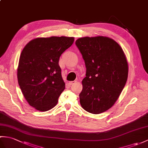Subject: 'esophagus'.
I'll return each mask as SVG.
<instances>
[{
    "label": "esophagus",
    "instance_id": "esophagus-1",
    "mask_svg": "<svg viewBox=\"0 0 148 148\" xmlns=\"http://www.w3.org/2000/svg\"><path fill=\"white\" fill-rule=\"evenodd\" d=\"M76 82H77V81H70V82H69V84H71V85H73V84H76Z\"/></svg>",
    "mask_w": 148,
    "mask_h": 148
}]
</instances>
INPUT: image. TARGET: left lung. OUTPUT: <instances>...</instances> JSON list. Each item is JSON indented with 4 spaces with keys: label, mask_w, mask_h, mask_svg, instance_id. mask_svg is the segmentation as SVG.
Masks as SVG:
<instances>
[{
    "label": "left lung",
    "mask_w": 148,
    "mask_h": 148,
    "mask_svg": "<svg viewBox=\"0 0 148 148\" xmlns=\"http://www.w3.org/2000/svg\"><path fill=\"white\" fill-rule=\"evenodd\" d=\"M76 45L86 68L79 94L81 106L92 114L105 112L114 104L126 84V56L121 46L108 37H81Z\"/></svg>",
    "instance_id": "left-lung-1"
}]
</instances>
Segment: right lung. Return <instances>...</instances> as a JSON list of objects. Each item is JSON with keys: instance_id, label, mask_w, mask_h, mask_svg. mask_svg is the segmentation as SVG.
I'll return each instance as SVG.
<instances>
[{"instance_id": "1", "label": "right lung", "mask_w": 148, "mask_h": 148, "mask_svg": "<svg viewBox=\"0 0 148 148\" xmlns=\"http://www.w3.org/2000/svg\"><path fill=\"white\" fill-rule=\"evenodd\" d=\"M74 37H39L22 50L17 77L27 102L40 111H47L57 104L65 89L58 62L61 55L73 44Z\"/></svg>"}]
</instances>
